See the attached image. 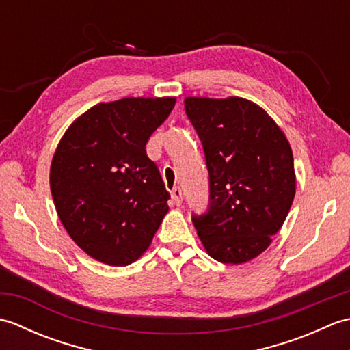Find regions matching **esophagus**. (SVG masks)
Returning <instances> with one entry per match:
<instances>
[{"label": "esophagus", "mask_w": 350, "mask_h": 350, "mask_svg": "<svg viewBox=\"0 0 350 350\" xmlns=\"http://www.w3.org/2000/svg\"><path fill=\"white\" fill-rule=\"evenodd\" d=\"M171 200H173V203L176 206L182 204V189L179 187H174L171 189Z\"/></svg>", "instance_id": "obj_1"}]
</instances>
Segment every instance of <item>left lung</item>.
<instances>
[{
    "instance_id": "obj_1",
    "label": "left lung",
    "mask_w": 350,
    "mask_h": 350,
    "mask_svg": "<svg viewBox=\"0 0 350 350\" xmlns=\"http://www.w3.org/2000/svg\"><path fill=\"white\" fill-rule=\"evenodd\" d=\"M187 116L203 143L211 207L192 222L207 254L242 265L272 243L296 192L292 147L284 132L257 103L185 99Z\"/></svg>"
}]
</instances>
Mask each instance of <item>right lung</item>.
<instances>
[{
    "instance_id": "obj_1",
    "label": "right lung",
    "mask_w": 350,
    "mask_h": 350,
    "mask_svg": "<svg viewBox=\"0 0 350 350\" xmlns=\"http://www.w3.org/2000/svg\"><path fill=\"white\" fill-rule=\"evenodd\" d=\"M176 98H124L87 109L52 156L49 185L66 232L85 254L131 265L150 247L170 194L146 144Z\"/></svg>"
}]
</instances>
